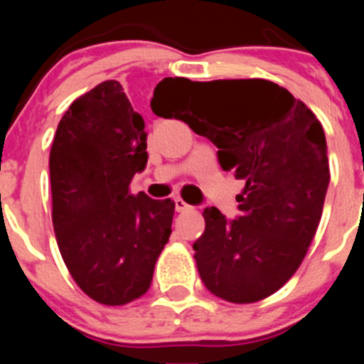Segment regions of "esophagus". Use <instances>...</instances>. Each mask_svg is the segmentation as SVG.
Instances as JSON below:
<instances>
[{"instance_id": "esophagus-1", "label": "esophagus", "mask_w": 364, "mask_h": 364, "mask_svg": "<svg viewBox=\"0 0 364 364\" xmlns=\"http://www.w3.org/2000/svg\"><path fill=\"white\" fill-rule=\"evenodd\" d=\"M174 204H176V211H178V213L188 211V209H190V205L186 204L183 199H179V197H178V199H174Z\"/></svg>"}]
</instances>
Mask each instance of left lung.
<instances>
[{
	"mask_svg": "<svg viewBox=\"0 0 364 364\" xmlns=\"http://www.w3.org/2000/svg\"><path fill=\"white\" fill-rule=\"evenodd\" d=\"M151 109L209 139L220 167L245 181L236 220L216 208L203 213L205 230L193 250L205 289L230 303L274 294L303 262L321 222L329 185L321 121L264 79L172 87Z\"/></svg>",
	"mask_w": 364,
	"mask_h": 364,
	"instance_id": "1",
	"label": "left lung"
}]
</instances>
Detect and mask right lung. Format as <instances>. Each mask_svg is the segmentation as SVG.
<instances>
[{"label": "right lung", "mask_w": 364, "mask_h": 364, "mask_svg": "<svg viewBox=\"0 0 364 364\" xmlns=\"http://www.w3.org/2000/svg\"><path fill=\"white\" fill-rule=\"evenodd\" d=\"M164 84L188 90L192 80ZM160 82V84H161ZM144 119L117 80H105L63 114L49 156L53 225L75 284L91 299L119 306L146 294L174 216L171 199L132 196L148 164Z\"/></svg>", "instance_id": "1"}]
</instances>
